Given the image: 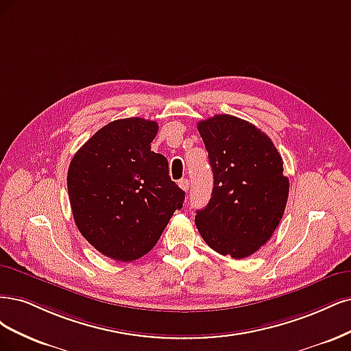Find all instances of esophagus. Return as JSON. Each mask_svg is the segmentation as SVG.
<instances>
[{"mask_svg": "<svg viewBox=\"0 0 351 351\" xmlns=\"http://www.w3.org/2000/svg\"><path fill=\"white\" fill-rule=\"evenodd\" d=\"M178 185L180 186V188H182L185 192L189 189V180L188 179H180L179 180V182H178Z\"/></svg>", "mask_w": 351, "mask_h": 351, "instance_id": "1", "label": "esophagus"}]
</instances>
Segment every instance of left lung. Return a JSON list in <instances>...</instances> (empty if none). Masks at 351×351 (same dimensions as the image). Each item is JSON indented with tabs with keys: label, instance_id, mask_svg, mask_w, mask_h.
Returning <instances> with one entry per match:
<instances>
[{
	"label": "left lung",
	"instance_id": "8db88e82",
	"mask_svg": "<svg viewBox=\"0 0 351 351\" xmlns=\"http://www.w3.org/2000/svg\"><path fill=\"white\" fill-rule=\"evenodd\" d=\"M208 152L214 186L195 216L206 243L242 259L273 236L289 198V178L268 135L233 115H214L197 125Z\"/></svg>",
	"mask_w": 351,
	"mask_h": 351
}]
</instances>
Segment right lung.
<instances>
[{"instance_id": "obj_1", "label": "right lung", "mask_w": 351, "mask_h": 351, "mask_svg": "<svg viewBox=\"0 0 351 351\" xmlns=\"http://www.w3.org/2000/svg\"><path fill=\"white\" fill-rule=\"evenodd\" d=\"M159 125L143 118L109 122L69 167L73 217L95 250L130 263L153 250L185 192L169 176L166 157L152 152Z\"/></svg>"}]
</instances>
